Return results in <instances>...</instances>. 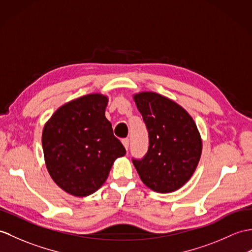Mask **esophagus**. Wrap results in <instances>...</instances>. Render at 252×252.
I'll return each mask as SVG.
<instances>
[{"label":"esophagus","mask_w":252,"mask_h":252,"mask_svg":"<svg viewBox=\"0 0 252 252\" xmlns=\"http://www.w3.org/2000/svg\"><path fill=\"white\" fill-rule=\"evenodd\" d=\"M122 142V145L125 146V148L127 150L128 149V143H130V140H128V138H124L121 140Z\"/></svg>","instance_id":"obj_1"}]
</instances>
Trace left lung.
Here are the masks:
<instances>
[{
	"label": "left lung",
	"mask_w": 252,
	"mask_h": 252,
	"mask_svg": "<svg viewBox=\"0 0 252 252\" xmlns=\"http://www.w3.org/2000/svg\"><path fill=\"white\" fill-rule=\"evenodd\" d=\"M149 134V148L133 164L143 183L156 192L180 189L195 172L202 138L194 120L176 102L144 91L133 95Z\"/></svg>",
	"instance_id": "left-lung-1"
}]
</instances>
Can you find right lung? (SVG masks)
Wrapping results in <instances>:
<instances>
[{
    "mask_svg": "<svg viewBox=\"0 0 252 252\" xmlns=\"http://www.w3.org/2000/svg\"><path fill=\"white\" fill-rule=\"evenodd\" d=\"M108 97L91 93L58 108L46 122L42 144L47 171L62 190L84 197L106 181L126 149L105 117Z\"/></svg>",
    "mask_w": 252,
    "mask_h": 252,
    "instance_id": "obj_1",
    "label": "right lung"
}]
</instances>
